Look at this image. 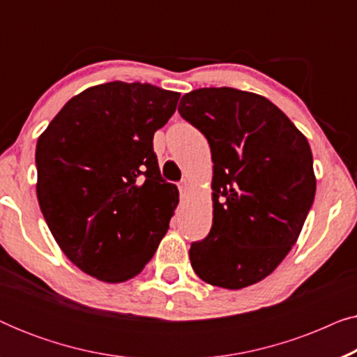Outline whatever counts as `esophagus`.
Wrapping results in <instances>:
<instances>
[{
  "label": "esophagus",
  "instance_id": "34e87169",
  "mask_svg": "<svg viewBox=\"0 0 357 357\" xmlns=\"http://www.w3.org/2000/svg\"><path fill=\"white\" fill-rule=\"evenodd\" d=\"M178 188H180V192H188V190H190V180L183 178L182 182L178 183Z\"/></svg>",
  "mask_w": 357,
  "mask_h": 357
}]
</instances>
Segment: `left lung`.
I'll list each match as a JSON object with an SVG mask.
<instances>
[{
    "label": "left lung",
    "instance_id": "left-lung-1",
    "mask_svg": "<svg viewBox=\"0 0 357 357\" xmlns=\"http://www.w3.org/2000/svg\"><path fill=\"white\" fill-rule=\"evenodd\" d=\"M180 115L206 136L213 159V226L190 261L204 282L242 289L284 260L314 203L317 180L307 138L266 97L203 87Z\"/></svg>",
    "mask_w": 357,
    "mask_h": 357
}]
</instances>
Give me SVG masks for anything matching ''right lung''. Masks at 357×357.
<instances>
[{
  "label": "right lung",
  "instance_id": "obj_1",
  "mask_svg": "<svg viewBox=\"0 0 357 357\" xmlns=\"http://www.w3.org/2000/svg\"><path fill=\"white\" fill-rule=\"evenodd\" d=\"M178 97L141 82H105L68 100L38 136L43 218L63 253L97 280H131L167 232L178 190L160 177L153 138Z\"/></svg>",
  "mask_w": 357,
  "mask_h": 357
}]
</instances>
